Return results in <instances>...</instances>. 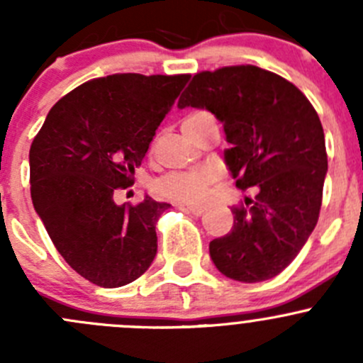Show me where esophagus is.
<instances>
[{
	"mask_svg": "<svg viewBox=\"0 0 363 363\" xmlns=\"http://www.w3.org/2000/svg\"><path fill=\"white\" fill-rule=\"evenodd\" d=\"M184 211L191 212L195 216H202L205 212V207H199V205H184Z\"/></svg>",
	"mask_w": 363,
	"mask_h": 363,
	"instance_id": "1",
	"label": "esophagus"
}]
</instances>
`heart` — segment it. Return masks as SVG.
<instances>
[{"instance_id": "1", "label": "heart", "mask_w": 363, "mask_h": 363, "mask_svg": "<svg viewBox=\"0 0 363 363\" xmlns=\"http://www.w3.org/2000/svg\"><path fill=\"white\" fill-rule=\"evenodd\" d=\"M203 116L207 113L196 112L186 117V121L200 119ZM211 184L212 175L208 172H172L156 182L155 189L164 199L186 203H203L208 196Z\"/></svg>"}]
</instances>
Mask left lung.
<instances>
[{
	"label": "left lung",
	"instance_id": "left-lung-1",
	"mask_svg": "<svg viewBox=\"0 0 363 363\" xmlns=\"http://www.w3.org/2000/svg\"><path fill=\"white\" fill-rule=\"evenodd\" d=\"M177 107L214 113L237 188L258 191L233 208V228L208 244L216 269L240 283L277 276L320 216L328 163L316 111L294 84L251 65L196 73Z\"/></svg>",
	"mask_w": 363,
	"mask_h": 363
}]
</instances>
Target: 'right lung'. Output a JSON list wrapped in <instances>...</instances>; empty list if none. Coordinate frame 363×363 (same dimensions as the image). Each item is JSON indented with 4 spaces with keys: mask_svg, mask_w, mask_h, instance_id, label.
<instances>
[{
    "mask_svg": "<svg viewBox=\"0 0 363 363\" xmlns=\"http://www.w3.org/2000/svg\"><path fill=\"white\" fill-rule=\"evenodd\" d=\"M189 75L116 73L82 84L47 113L29 149L31 200L65 262L104 288L138 279L170 203L117 205Z\"/></svg>",
    "mask_w": 363,
    "mask_h": 363,
    "instance_id": "right-lung-1",
    "label": "right lung"
}]
</instances>
